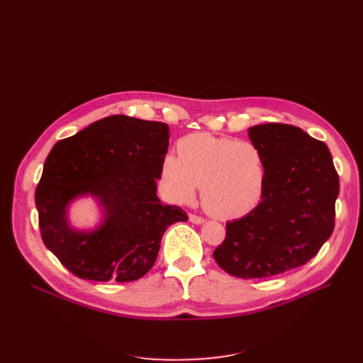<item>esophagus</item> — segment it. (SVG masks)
<instances>
[{"label":"esophagus","mask_w":363,"mask_h":363,"mask_svg":"<svg viewBox=\"0 0 363 363\" xmlns=\"http://www.w3.org/2000/svg\"><path fill=\"white\" fill-rule=\"evenodd\" d=\"M189 220H191L193 223H197V225H200V223H203V222H204V218H201V216H199V215H194V213H191V215H189Z\"/></svg>","instance_id":"obj_1"}]
</instances>
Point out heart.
Here are the masks:
<instances>
[{
    "instance_id": "heart-1",
    "label": "heart",
    "mask_w": 363,
    "mask_h": 363,
    "mask_svg": "<svg viewBox=\"0 0 363 363\" xmlns=\"http://www.w3.org/2000/svg\"><path fill=\"white\" fill-rule=\"evenodd\" d=\"M178 152L162 162V182L172 200H193L201 185L204 211L218 219L244 216L257 204L264 164L253 143L191 133L178 141Z\"/></svg>"
}]
</instances>
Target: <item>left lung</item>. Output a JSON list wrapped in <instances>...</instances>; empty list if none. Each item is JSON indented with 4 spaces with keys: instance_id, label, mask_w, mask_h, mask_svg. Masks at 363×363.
<instances>
[{
    "instance_id": "1",
    "label": "left lung",
    "mask_w": 363,
    "mask_h": 363,
    "mask_svg": "<svg viewBox=\"0 0 363 363\" xmlns=\"http://www.w3.org/2000/svg\"><path fill=\"white\" fill-rule=\"evenodd\" d=\"M264 164L260 203L241 219L226 222L213 252L233 277L269 278L308 263L335 226L338 174L325 143L293 125L249 129Z\"/></svg>"
}]
</instances>
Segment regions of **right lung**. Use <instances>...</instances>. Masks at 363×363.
Wrapping results in <instances>:
<instances>
[{"instance_id": "add662e5", "label": "right lung", "mask_w": 363, "mask_h": 363, "mask_svg": "<svg viewBox=\"0 0 363 363\" xmlns=\"http://www.w3.org/2000/svg\"><path fill=\"white\" fill-rule=\"evenodd\" d=\"M167 145L166 123L114 114L51 148L35 203L45 247L74 277L140 279L155 264L167 226L188 220L181 207L156 194ZM85 194L97 196L105 211L91 233L67 222L68 203Z\"/></svg>"}]
</instances>
